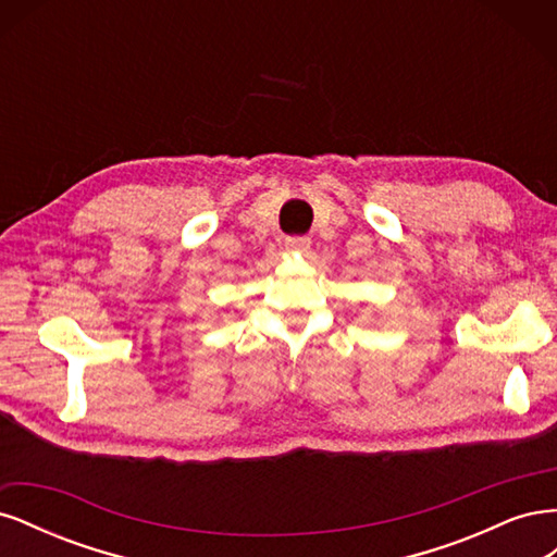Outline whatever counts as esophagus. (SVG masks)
<instances>
[{"instance_id": "1", "label": "esophagus", "mask_w": 557, "mask_h": 557, "mask_svg": "<svg viewBox=\"0 0 557 557\" xmlns=\"http://www.w3.org/2000/svg\"><path fill=\"white\" fill-rule=\"evenodd\" d=\"M309 246H311L309 237H299V234L285 237V248H288V250H309Z\"/></svg>"}]
</instances>
